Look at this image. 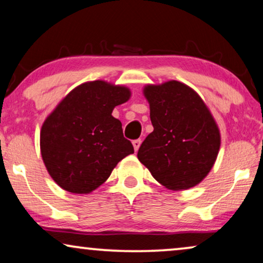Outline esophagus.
Instances as JSON below:
<instances>
[{
	"label": "esophagus",
	"instance_id": "obj_1",
	"mask_svg": "<svg viewBox=\"0 0 263 263\" xmlns=\"http://www.w3.org/2000/svg\"><path fill=\"white\" fill-rule=\"evenodd\" d=\"M133 146H134L135 152H138V149L140 148V146H141V140H140V139L134 140V141H133Z\"/></svg>",
	"mask_w": 263,
	"mask_h": 263
}]
</instances>
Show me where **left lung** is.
Returning a JSON list of instances; mask_svg holds the SVG:
<instances>
[{
    "instance_id": "1",
    "label": "left lung",
    "mask_w": 263,
    "mask_h": 263,
    "mask_svg": "<svg viewBox=\"0 0 263 263\" xmlns=\"http://www.w3.org/2000/svg\"><path fill=\"white\" fill-rule=\"evenodd\" d=\"M153 132L138 158L156 181L168 190H185L202 182L220 149V130L199 93L170 80L145 85Z\"/></svg>"
}]
</instances>
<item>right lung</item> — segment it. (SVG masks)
Wrapping results in <instances>:
<instances>
[{"label":"right lung","mask_w":263,"mask_h":263,"mask_svg":"<svg viewBox=\"0 0 263 263\" xmlns=\"http://www.w3.org/2000/svg\"><path fill=\"white\" fill-rule=\"evenodd\" d=\"M132 91L105 80L71 89L48 115L41 129L42 159L59 186L73 194L99 188L120 161L134 153L112 116Z\"/></svg>","instance_id":"1"}]
</instances>
